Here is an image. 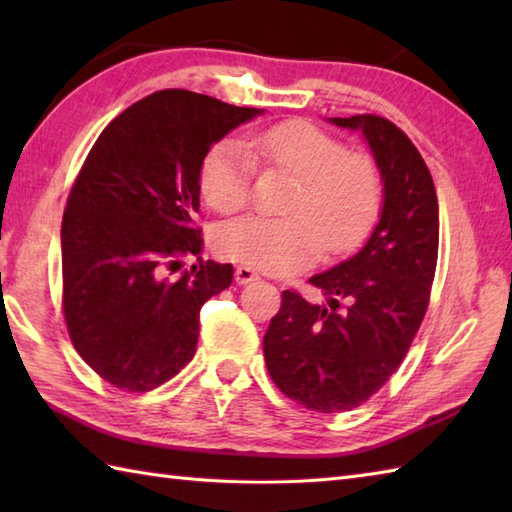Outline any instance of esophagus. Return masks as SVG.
<instances>
[{
    "label": "esophagus",
    "instance_id": "esophagus-1",
    "mask_svg": "<svg viewBox=\"0 0 512 512\" xmlns=\"http://www.w3.org/2000/svg\"><path fill=\"white\" fill-rule=\"evenodd\" d=\"M257 279V273L253 268H248V266H237L235 268V281L239 286H246V284H250V281H255Z\"/></svg>",
    "mask_w": 512,
    "mask_h": 512
}]
</instances>
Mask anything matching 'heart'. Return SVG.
<instances>
[{"label": "heart", "instance_id": "1", "mask_svg": "<svg viewBox=\"0 0 512 512\" xmlns=\"http://www.w3.org/2000/svg\"><path fill=\"white\" fill-rule=\"evenodd\" d=\"M257 165L299 180L284 213L242 217L215 228L213 248L231 262L290 275L328 257L350 253L372 231L383 206L376 162L352 154L339 138L310 123L290 121L250 136L224 138L204 156L200 191L215 213L242 211Z\"/></svg>", "mask_w": 512, "mask_h": 512}]
</instances>
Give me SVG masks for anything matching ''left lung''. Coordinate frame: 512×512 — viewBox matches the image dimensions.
Masks as SVG:
<instances>
[{
  "mask_svg": "<svg viewBox=\"0 0 512 512\" xmlns=\"http://www.w3.org/2000/svg\"><path fill=\"white\" fill-rule=\"evenodd\" d=\"M361 129L383 178V211L367 244L310 284L325 306L284 290L264 334L270 378L299 405L350 411L383 387L407 356L438 264V195L407 134L376 114L330 118Z\"/></svg>",
  "mask_w": 512,
  "mask_h": 512,
  "instance_id": "obj_1",
  "label": "left lung"
}]
</instances>
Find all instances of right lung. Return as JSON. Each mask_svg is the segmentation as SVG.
I'll use <instances>...</instances> for the list:
<instances>
[{
    "label": "right lung",
    "mask_w": 512,
    "mask_h": 512,
    "mask_svg": "<svg viewBox=\"0 0 512 512\" xmlns=\"http://www.w3.org/2000/svg\"><path fill=\"white\" fill-rule=\"evenodd\" d=\"M257 107L162 90L103 129L76 176L61 224L63 317L74 350L107 383L149 391L198 345L200 308L231 286L233 266L200 255V167Z\"/></svg>",
    "instance_id": "add662e5"
}]
</instances>
